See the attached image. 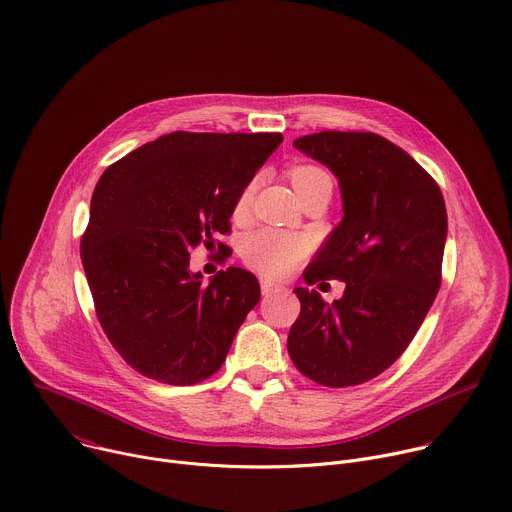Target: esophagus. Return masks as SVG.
I'll list each match as a JSON object with an SVG mask.
<instances>
[{
	"instance_id": "obj_1",
	"label": "esophagus",
	"mask_w": 512,
	"mask_h": 512,
	"mask_svg": "<svg viewBox=\"0 0 512 512\" xmlns=\"http://www.w3.org/2000/svg\"><path fill=\"white\" fill-rule=\"evenodd\" d=\"M277 292H282V286H277L269 280H261V294L263 296H271V294H277Z\"/></svg>"
}]
</instances>
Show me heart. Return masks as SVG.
<instances>
[{"instance_id": "obj_1", "label": "heart", "mask_w": 512, "mask_h": 512, "mask_svg": "<svg viewBox=\"0 0 512 512\" xmlns=\"http://www.w3.org/2000/svg\"><path fill=\"white\" fill-rule=\"evenodd\" d=\"M290 177L294 181V188L298 190L300 198L306 196L312 188H316L318 183L331 181L327 173L314 165H298L290 171ZM253 192H255V181H249L235 202L237 216H243L247 212ZM306 249H308L306 241L298 235H292V232L263 228L253 232V235L245 241L243 255L247 263L259 273L267 277H282L306 255Z\"/></svg>"}]
</instances>
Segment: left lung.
Returning a JSON list of instances; mask_svg holds the SVG:
<instances>
[{"instance_id":"1","label":"left lung","mask_w":512,"mask_h":512,"mask_svg":"<svg viewBox=\"0 0 512 512\" xmlns=\"http://www.w3.org/2000/svg\"><path fill=\"white\" fill-rule=\"evenodd\" d=\"M294 147L339 179L343 218L304 271V282H345L327 304L296 288L300 316L288 335L298 371L320 386L380 376L408 347L435 302L447 210L435 179L374 132L327 130Z\"/></svg>"}]
</instances>
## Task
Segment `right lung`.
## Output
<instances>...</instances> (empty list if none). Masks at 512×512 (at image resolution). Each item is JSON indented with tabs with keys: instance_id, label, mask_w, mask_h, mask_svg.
<instances>
[{
	"instance_id": "obj_1",
	"label": "right lung",
	"mask_w": 512,
	"mask_h": 512,
	"mask_svg": "<svg viewBox=\"0 0 512 512\" xmlns=\"http://www.w3.org/2000/svg\"><path fill=\"white\" fill-rule=\"evenodd\" d=\"M282 141L280 132H171L100 177L81 261L106 337L138 374L192 386L224 363L259 282L228 267L206 286L190 251L226 235L241 190Z\"/></svg>"
}]
</instances>
